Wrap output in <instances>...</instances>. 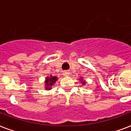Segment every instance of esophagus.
Wrapping results in <instances>:
<instances>
[{"label": "esophagus", "mask_w": 131, "mask_h": 131, "mask_svg": "<svg viewBox=\"0 0 131 131\" xmlns=\"http://www.w3.org/2000/svg\"><path fill=\"white\" fill-rule=\"evenodd\" d=\"M69 71H64L63 72V75H64V76H69Z\"/></svg>", "instance_id": "obj_1"}]
</instances>
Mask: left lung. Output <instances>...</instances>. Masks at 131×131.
<instances>
[{
  "label": "left lung",
  "instance_id": "1",
  "mask_svg": "<svg viewBox=\"0 0 131 131\" xmlns=\"http://www.w3.org/2000/svg\"><path fill=\"white\" fill-rule=\"evenodd\" d=\"M79 80L80 81V82H81V84H82V85H85L86 84V81L85 80H84V79L82 78H80L79 79Z\"/></svg>",
  "mask_w": 131,
  "mask_h": 131
}]
</instances>
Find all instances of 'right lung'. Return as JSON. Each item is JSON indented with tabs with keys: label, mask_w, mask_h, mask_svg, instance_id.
<instances>
[{
	"label": "right lung",
	"mask_w": 131,
	"mask_h": 131,
	"mask_svg": "<svg viewBox=\"0 0 131 131\" xmlns=\"http://www.w3.org/2000/svg\"><path fill=\"white\" fill-rule=\"evenodd\" d=\"M58 80V78L56 76H52L50 75V77L47 76L45 80V87L46 90H51L52 89V86Z\"/></svg>",
	"instance_id": "1"
}]
</instances>
